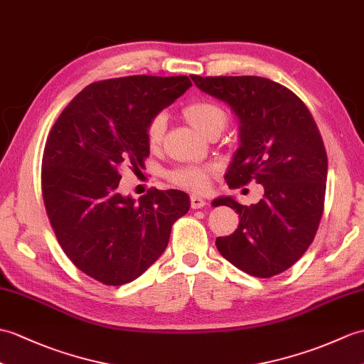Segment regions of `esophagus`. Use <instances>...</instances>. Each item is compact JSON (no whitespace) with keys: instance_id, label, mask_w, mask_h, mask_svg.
<instances>
[{"instance_id":"1","label":"esophagus","mask_w":364,"mask_h":364,"mask_svg":"<svg viewBox=\"0 0 364 364\" xmlns=\"http://www.w3.org/2000/svg\"><path fill=\"white\" fill-rule=\"evenodd\" d=\"M203 206H206V200L201 198L198 196H192L191 197V208L192 209H201Z\"/></svg>"}]
</instances>
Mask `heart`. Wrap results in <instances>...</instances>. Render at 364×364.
<instances>
[{
	"mask_svg": "<svg viewBox=\"0 0 364 364\" xmlns=\"http://www.w3.org/2000/svg\"><path fill=\"white\" fill-rule=\"evenodd\" d=\"M183 117L188 121L203 136H209L213 133H220L226 125V114L223 109L206 100L192 102L183 108ZM166 130V117L158 114L147 124L146 141L149 147H158L163 141ZM173 184L180 186L188 191H203L206 189L209 181V167H181L171 173Z\"/></svg>",
	"mask_w": 364,
	"mask_h": 364,
	"instance_id": "1",
	"label": "heart"
}]
</instances>
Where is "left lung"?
Listing matches in <instances>:
<instances>
[{
  "label": "left lung",
  "mask_w": 364,
  "mask_h": 364,
  "mask_svg": "<svg viewBox=\"0 0 364 364\" xmlns=\"http://www.w3.org/2000/svg\"><path fill=\"white\" fill-rule=\"evenodd\" d=\"M191 79L239 121L240 147L225 173L226 183L239 188L255 180L265 191L251 206L232 197L214 200L240 218L231 235L217 237V250L251 276L282 273L307 251L323 217L327 154L314 116L293 91L265 77Z\"/></svg>",
  "instance_id": "8db88e82"
}]
</instances>
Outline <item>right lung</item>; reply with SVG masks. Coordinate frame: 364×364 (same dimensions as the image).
I'll use <instances>...</instances> for the list:
<instances>
[{
    "instance_id": "obj_1",
    "label": "right lung",
    "mask_w": 364,
    "mask_h": 364,
    "mask_svg": "<svg viewBox=\"0 0 364 364\" xmlns=\"http://www.w3.org/2000/svg\"><path fill=\"white\" fill-rule=\"evenodd\" d=\"M188 75H129L91 83L58 116L46 139L41 191L55 237L80 272L129 284L163 255L188 214L183 191L119 193V167L144 166L147 124L189 90Z\"/></svg>"
}]
</instances>
